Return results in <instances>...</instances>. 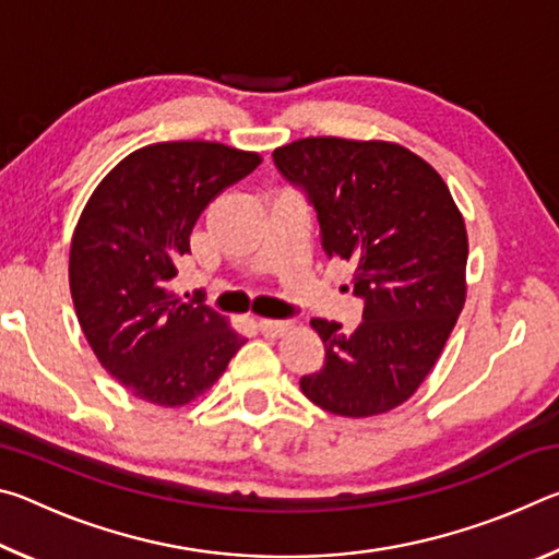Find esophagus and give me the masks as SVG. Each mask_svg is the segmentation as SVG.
<instances>
[{
    "instance_id": "esophagus-1",
    "label": "esophagus",
    "mask_w": 559,
    "mask_h": 559,
    "mask_svg": "<svg viewBox=\"0 0 559 559\" xmlns=\"http://www.w3.org/2000/svg\"><path fill=\"white\" fill-rule=\"evenodd\" d=\"M257 325H259V330L266 337H278V335H283L290 328L288 320H266V318L259 320Z\"/></svg>"
}]
</instances>
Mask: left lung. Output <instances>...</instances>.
<instances>
[{"mask_svg": "<svg viewBox=\"0 0 559 559\" xmlns=\"http://www.w3.org/2000/svg\"><path fill=\"white\" fill-rule=\"evenodd\" d=\"M273 163L318 212L328 259L353 263L362 323L313 318L325 365L300 377L320 409L349 419L384 414L419 390L466 302L468 239L437 169L382 140L306 138Z\"/></svg>", "mask_w": 559, "mask_h": 559, "instance_id": "left-lung-1", "label": "left lung"}]
</instances>
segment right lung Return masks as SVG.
Wrapping results in <instances>:
<instances>
[{
  "label": "right lung",
  "instance_id": "obj_1",
  "mask_svg": "<svg viewBox=\"0 0 559 559\" xmlns=\"http://www.w3.org/2000/svg\"><path fill=\"white\" fill-rule=\"evenodd\" d=\"M259 165L257 153L206 140L155 143L130 153L91 194L71 241L75 316L98 362L138 400H197L246 343L167 283L206 204Z\"/></svg>",
  "mask_w": 559,
  "mask_h": 559
}]
</instances>
